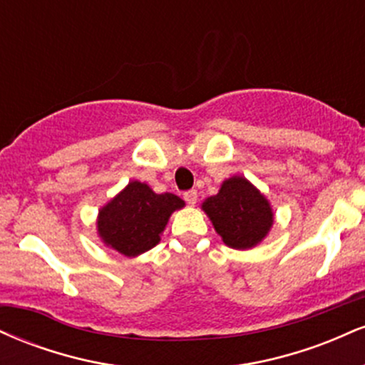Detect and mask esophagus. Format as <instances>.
<instances>
[{"label": "esophagus", "mask_w": 365, "mask_h": 365, "mask_svg": "<svg viewBox=\"0 0 365 365\" xmlns=\"http://www.w3.org/2000/svg\"><path fill=\"white\" fill-rule=\"evenodd\" d=\"M183 199L187 200L188 206H194V204L197 202V192L195 190H188L183 194Z\"/></svg>", "instance_id": "34e87169"}]
</instances>
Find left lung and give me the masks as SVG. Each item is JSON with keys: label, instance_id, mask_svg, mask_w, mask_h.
I'll return each mask as SVG.
<instances>
[{"label": "left lung", "instance_id": "left-lung-1", "mask_svg": "<svg viewBox=\"0 0 365 365\" xmlns=\"http://www.w3.org/2000/svg\"><path fill=\"white\" fill-rule=\"evenodd\" d=\"M200 207L225 245L237 250L261 244L274 223L267 197L240 175L226 178L217 194L207 197Z\"/></svg>", "mask_w": 365, "mask_h": 365}]
</instances>
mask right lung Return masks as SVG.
<instances>
[{
    "instance_id": "add662e5",
    "label": "right lung",
    "mask_w": 365,
    "mask_h": 365,
    "mask_svg": "<svg viewBox=\"0 0 365 365\" xmlns=\"http://www.w3.org/2000/svg\"><path fill=\"white\" fill-rule=\"evenodd\" d=\"M183 206L178 195L156 194L148 183L132 180L99 209L98 237L125 257H137L159 244L170 216Z\"/></svg>"
}]
</instances>
